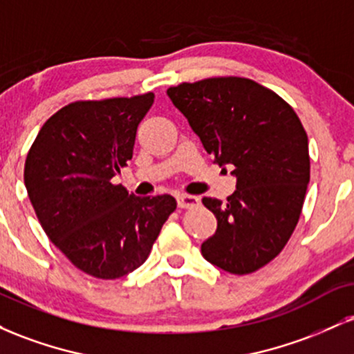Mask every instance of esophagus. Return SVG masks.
Listing matches in <instances>:
<instances>
[{"label": "esophagus", "mask_w": 354, "mask_h": 354, "mask_svg": "<svg viewBox=\"0 0 354 354\" xmlns=\"http://www.w3.org/2000/svg\"><path fill=\"white\" fill-rule=\"evenodd\" d=\"M200 205V198L193 196V194H180L178 196V206L180 208H196Z\"/></svg>", "instance_id": "1"}]
</instances>
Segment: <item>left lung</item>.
<instances>
[{"mask_svg":"<svg viewBox=\"0 0 354 354\" xmlns=\"http://www.w3.org/2000/svg\"><path fill=\"white\" fill-rule=\"evenodd\" d=\"M168 96L214 163L238 178L226 201L203 198L218 230L201 253L228 273H254L281 253L301 216L310 183L301 121L281 96L239 76L181 83Z\"/></svg>","mask_w":354,"mask_h":354,"instance_id":"left-lung-1","label":"left lung"}]
</instances>
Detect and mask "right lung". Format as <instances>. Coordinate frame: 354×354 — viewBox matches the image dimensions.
I'll return each instance as SVG.
<instances>
[{
  "mask_svg": "<svg viewBox=\"0 0 354 354\" xmlns=\"http://www.w3.org/2000/svg\"><path fill=\"white\" fill-rule=\"evenodd\" d=\"M154 93L75 101L56 111L28 151L24 185L55 246L78 270L116 279L146 261L176 200L138 198L111 178L133 158Z\"/></svg>",
  "mask_w": 354,
  "mask_h": 354,
  "instance_id": "add662e5",
  "label": "right lung"
}]
</instances>
